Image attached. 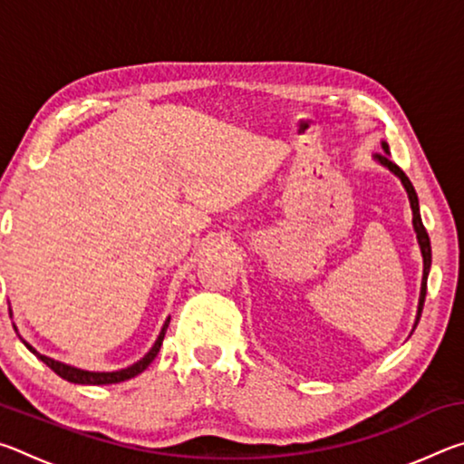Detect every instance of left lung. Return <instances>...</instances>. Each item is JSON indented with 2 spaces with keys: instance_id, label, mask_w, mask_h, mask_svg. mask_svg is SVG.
I'll return each instance as SVG.
<instances>
[{
  "instance_id": "left-lung-1",
  "label": "left lung",
  "mask_w": 464,
  "mask_h": 464,
  "mask_svg": "<svg viewBox=\"0 0 464 464\" xmlns=\"http://www.w3.org/2000/svg\"><path fill=\"white\" fill-rule=\"evenodd\" d=\"M384 151H389V145L382 143ZM376 160H379L382 166H387L392 174H397L401 178V182L405 186L407 194H410V202H411V210H413V229L418 233V241H420V247H421V256H423V278H421V296H420V307H418V319H415V327L420 324V317H421V311H423V303H426V290H428V272H430V266H431V246H430V237H428V231L426 227L421 223V217H420V202H418V194H415V188L410 182V178L405 176V171L397 166L395 161L389 160L387 153H379L376 155Z\"/></svg>"
}]
</instances>
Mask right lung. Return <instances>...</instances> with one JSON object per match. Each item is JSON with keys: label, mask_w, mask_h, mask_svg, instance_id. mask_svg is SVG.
I'll return each instance as SVG.
<instances>
[{"label": "right lung", "mask_w": 464, "mask_h": 464, "mask_svg": "<svg viewBox=\"0 0 464 464\" xmlns=\"http://www.w3.org/2000/svg\"><path fill=\"white\" fill-rule=\"evenodd\" d=\"M168 325H169V319L166 321V325H163L161 334H160V337H157V342H155V345L151 348V352H149V354H147L143 360H139L137 364L124 368V371H119V372H88V371H80V368L61 364V362H57V360L38 354V352L33 348V345H28L26 342H24V345H26V348H28L30 352H33V354H34L38 360H43V362H44L46 366H49L54 374H59L61 379H65V381H69V382H75V384H114V382L129 381V379H132V376L140 374L149 364L153 362L155 356L160 354V348H161L163 337H166Z\"/></svg>", "instance_id": "right-lung-1"}]
</instances>
